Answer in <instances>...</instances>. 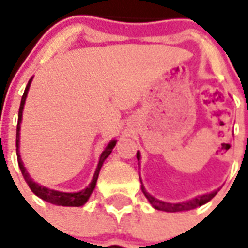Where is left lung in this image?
Segmentation results:
<instances>
[{
  "mask_svg": "<svg viewBox=\"0 0 248 248\" xmlns=\"http://www.w3.org/2000/svg\"><path fill=\"white\" fill-rule=\"evenodd\" d=\"M136 157H138V161L140 159V153L138 152L136 153ZM141 190H143L144 196L147 197V200L151 202V204L155 210H159V211H167V212H177V211H188V210H193V208H197L202 206V204L207 203L208 201H211L214 197L216 196V190L212 193H208V194H203V196L196 197L190 201H186V202H181V203H167V202H163V201H159L157 198H155L153 196H151L149 193H147V190L144 189V186L141 185Z\"/></svg>",
  "mask_w": 248,
  "mask_h": 248,
  "instance_id": "obj_1",
  "label": "left lung"
}]
</instances>
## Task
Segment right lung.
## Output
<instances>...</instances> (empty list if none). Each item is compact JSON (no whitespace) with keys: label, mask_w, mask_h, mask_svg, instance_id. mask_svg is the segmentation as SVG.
<instances>
[{"label":"right lung","mask_w":248,"mask_h":248,"mask_svg":"<svg viewBox=\"0 0 248 248\" xmlns=\"http://www.w3.org/2000/svg\"><path fill=\"white\" fill-rule=\"evenodd\" d=\"M31 82H32V78L29 79L28 85L25 87L24 93H23V96H21V101H20V108H19V117H17V127H16V155H17V163H19V167H20V171L23 173V177L27 181V184L31 188L34 194L37 197H40L41 200L46 201L48 203L52 204H58V206H69V207H79V206H83V204L87 202V200L91 196V193L95 189V185H96V180L97 176H99V172H100L101 166H103V162H104L107 157H108L110 153H112V149L116 147V140H112L110 143L108 144V147L105 148L104 152L101 153L100 159H99V163H97L96 171L93 173V177L90 185L86 189L81 190V192L77 193H64V192H58V190H52V189L45 188L42 185H38L37 183L31 179V176L27 172V170H25L24 165L21 162L20 158V153H19V131H20V122H21V117H23V108H24V103H25V97H27V93H28L29 86H31Z\"/></svg>","instance_id":"add662e5"}]
</instances>
